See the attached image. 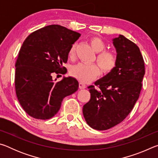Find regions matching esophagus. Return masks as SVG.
Here are the masks:
<instances>
[{"label":"esophagus","mask_w":158,"mask_h":158,"mask_svg":"<svg viewBox=\"0 0 158 158\" xmlns=\"http://www.w3.org/2000/svg\"><path fill=\"white\" fill-rule=\"evenodd\" d=\"M79 86L80 89H84L86 88V85H85V84H84V83H82V82H79Z\"/></svg>","instance_id":"1"}]
</instances>
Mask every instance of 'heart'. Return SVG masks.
<instances>
[{"label":"heart","mask_w":158,"mask_h":158,"mask_svg":"<svg viewBox=\"0 0 158 158\" xmlns=\"http://www.w3.org/2000/svg\"><path fill=\"white\" fill-rule=\"evenodd\" d=\"M90 43L93 49L96 53H100L97 56V62L103 73H109L114 70L117 64V58L113 52L105 49L106 44L102 40L98 37H93L90 40ZM75 52V44H73L69 49L68 55L69 57H73ZM70 73L74 78L83 83H88L94 79L99 74L100 69L95 64L79 63L73 66Z\"/></svg>","instance_id":"obj_1"}]
</instances>
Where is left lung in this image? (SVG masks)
Returning a JSON list of instances; mask_svg holds the SVG:
<instances>
[{"mask_svg": "<svg viewBox=\"0 0 158 158\" xmlns=\"http://www.w3.org/2000/svg\"><path fill=\"white\" fill-rule=\"evenodd\" d=\"M116 48V68L89 86L90 99L83 115L93 129L106 130L121 123L139 97L145 66L139 48L125 36L112 39Z\"/></svg>", "mask_w": 158, "mask_h": 158, "instance_id": "left-lung-1", "label": "left lung"}]
</instances>
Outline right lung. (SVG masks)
<instances>
[{
    "label": "right lung",
    "mask_w": 158,
    "mask_h": 158,
    "mask_svg": "<svg viewBox=\"0 0 158 158\" xmlns=\"http://www.w3.org/2000/svg\"><path fill=\"white\" fill-rule=\"evenodd\" d=\"M81 34L60 25L38 29L23 42L15 64V90L18 100L26 113L36 119L54 116L64 98L79 89L74 77H64L55 83L52 74L66 69L70 47Z\"/></svg>",
    "instance_id": "add662e5"
}]
</instances>
